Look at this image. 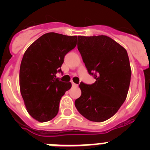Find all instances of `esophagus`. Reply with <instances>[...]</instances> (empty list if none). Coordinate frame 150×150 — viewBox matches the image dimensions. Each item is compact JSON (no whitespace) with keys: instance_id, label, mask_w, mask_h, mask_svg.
<instances>
[{"instance_id":"obj_1","label":"esophagus","mask_w":150,"mask_h":150,"mask_svg":"<svg viewBox=\"0 0 150 150\" xmlns=\"http://www.w3.org/2000/svg\"><path fill=\"white\" fill-rule=\"evenodd\" d=\"M72 86H73V87H77V86H78V85L76 84V83H73V82H72Z\"/></svg>"}]
</instances>
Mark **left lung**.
Masks as SVG:
<instances>
[{"label":"left lung","instance_id":"left-lung-1","mask_svg":"<svg viewBox=\"0 0 150 150\" xmlns=\"http://www.w3.org/2000/svg\"><path fill=\"white\" fill-rule=\"evenodd\" d=\"M77 49L96 81L81 82L75 107L87 120L101 122L116 113L128 95L132 70L126 50L105 35L78 36Z\"/></svg>","mask_w":150,"mask_h":150}]
</instances>
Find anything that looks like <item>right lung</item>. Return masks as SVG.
Returning a JSON list of instances; mask_svg holds the SVG:
<instances>
[{"mask_svg":"<svg viewBox=\"0 0 150 150\" xmlns=\"http://www.w3.org/2000/svg\"><path fill=\"white\" fill-rule=\"evenodd\" d=\"M76 36L46 33L29 46L19 71L21 95L29 114L40 122L52 120L59 112L62 97L71 83L60 81L56 74L67 52L76 46Z\"/></svg>","mask_w":150,"mask_h":150,"instance_id":"obj_1","label":"right lung"}]
</instances>
